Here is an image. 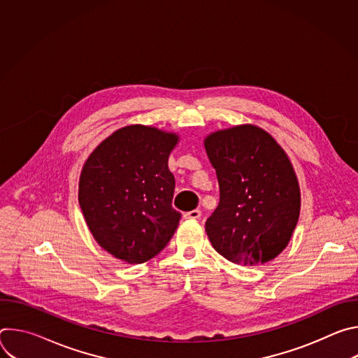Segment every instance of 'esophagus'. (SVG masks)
<instances>
[{
	"instance_id": "esophagus-1",
	"label": "esophagus",
	"mask_w": 358,
	"mask_h": 358,
	"mask_svg": "<svg viewBox=\"0 0 358 358\" xmlns=\"http://www.w3.org/2000/svg\"><path fill=\"white\" fill-rule=\"evenodd\" d=\"M184 218H185V220H198V218H201V211H199V210L188 211V213L184 214Z\"/></svg>"
}]
</instances>
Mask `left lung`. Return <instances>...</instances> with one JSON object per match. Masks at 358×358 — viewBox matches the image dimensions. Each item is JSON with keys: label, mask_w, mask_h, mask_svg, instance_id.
<instances>
[{"label": "left lung", "mask_w": 358, "mask_h": 358, "mask_svg": "<svg viewBox=\"0 0 358 358\" xmlns=\"http://www.w3.org/2000/svg\"><path fill=\"white\" fill-rule=\"evenodd\" d=\"M220 202L206 222L214 249L234 264L272 261L300 213V189L283 148L265 130L238 126L206 138Z\"/></svg>", "instance_id": "left-lung-1"}]
</instances>
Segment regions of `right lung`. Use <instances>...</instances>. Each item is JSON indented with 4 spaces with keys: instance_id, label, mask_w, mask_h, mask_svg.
<instances>
[{
    "instance_id": "add662e5",
    "label": "right lung",
    "mask_w": 358,
    "mask_h": 358,
    "mask_svg": "<svg viewBox=\"0 0 358 358\" xmlns=\"http://www.w3.org/2000/svg\"><path fill=\"white\" fill-rule=\"evenodd\" d=\"M178 137L127 126L101 141L86 160L79 203L97 243L115 258L143 264L162 252L181 214L171 201L176 180L169 156Z\"/></svg>"
}]
</instances>
